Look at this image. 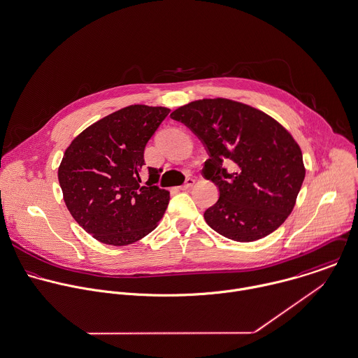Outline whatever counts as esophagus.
I'll return each mask as SVG.
<instances>
[{
  "mask_svg": "<svg viewBox=\"0 0 358 358\" xmlns=\"http://www.w3.org/2000/svg\"><path fill=\"white\" fill-rule=\"evenodd\" d=\"M194 184H195V180H194V178H187L185 184H184V185H181L178 189H181V191H187V189H189Z\"/></svg>",
  "mask_w": 358,
  "mask_h": 358,
  "instance_id": "1",
  "label": "esophagus"
}]
</instances>
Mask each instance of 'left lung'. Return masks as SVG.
Wrapping results in <instances>:
<instances>
[{
  "label": "left lung",
  "instance_id": "1",
  "mask_svg": "<svg viewBox=\"0 0 358 358\" xmlns=\"http://www.w3.org/2000/svg\"><path fill=\"white\" fill-rule=\"evenodd\" d=\"M205 145L203 174L220 191L205 220L220 235L252 242L274 232L292 213L306 170L300 146L264 112L225 99H199L176 109ZM233 162L228 172L224 162Z\"/></svg>",
  "mask_w": 358,
  "mask_h": 358
}]
</instances>
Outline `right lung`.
<instances>
[{
  "label": "right lung",
  "instance_id": "1",
  "mask_svg": "<svg viewBox=\"0 0 358 358\" xmlns=\"http://www.w3.org/2000/svg\"><path fill=\"white\" fill-rule=\"evenodd\" d=\"M170 109L130 105L80 133L58 169L64 201L73 218L96 241L124 246L152 232L170 192L156 184L160 169L148 167L143 150Z\"/></svg>",
  "mask_w": 358,
  "mask_h": 358
}]
</instances>
